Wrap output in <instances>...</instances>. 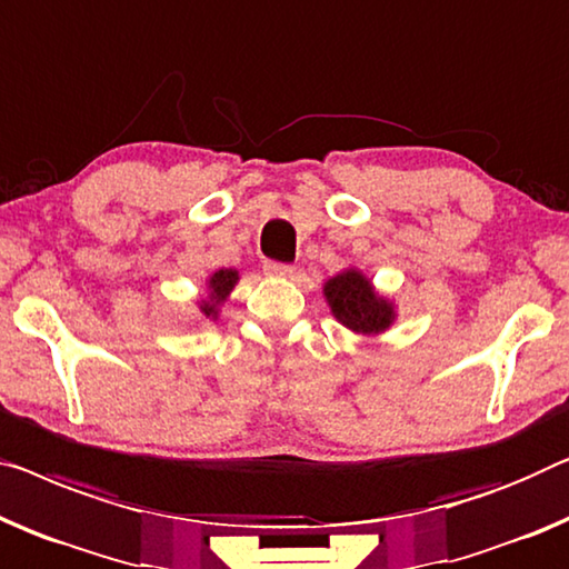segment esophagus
<instances>
[{
	"label": "esophagus",
	"instance_id": "1",
	"mask_svg": "<svg viewBox=\"0 0 569 569\" xmlns=\"http://www.w3.org/2000/svg\"><path fill=\"white\" fill-rule=\"evenodd\" d=\"M268 276H276V278H288L293 276V266H286V262H276V260H268L266 266H262Z\"/></svg>",
	"mask_w": 569,
	"mask_h": 569
}]
</instances>
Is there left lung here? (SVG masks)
<instances>
[{"label": "left lung", "mask_w": 569, "mask_h": 569, "mask_svg": "<svg viewBox=\"0 0 569 569\" xmlns=\"http://www.w3.org/2000/svg\"><path fill=\"white\" fill-rule=\"evenodd\" d=\"M329 309L337 321L358 335H380L393 325V303L376 293V288L360 270H345L329 278L325 286Z\"/></svg>", "instance_id": "8db88e82"}]
</instances>
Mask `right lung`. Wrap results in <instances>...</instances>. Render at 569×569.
<instances>
[{
  "label": "right lung",
  "instance_id": "right-lung-1",
  "mask_svg": "<svg viewBox=\"0 0 569 569\" xmlns=\"http://www.w3.org/2000/svg\"><path fill=\"white\" fill-rule=\"evenodd\" d=\"M237 278H240V276H237V270H232V268L217 270V273L209 278V296L201 301V307H199L203 317L217 319L219 303H222L227 296H230V291L237 283Z\"/></svg>",
  "mask_w": 569,
  "mask_h": 569
}]
</instances>
